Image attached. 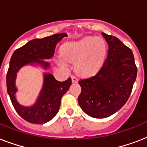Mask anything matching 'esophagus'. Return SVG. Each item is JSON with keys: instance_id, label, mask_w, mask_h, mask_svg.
Here are the masks:
<instances>
[{"instance_id": "obj_1", "label": "esophagus", "mask_w": 147, "mask_h": 147, "mask_svg": "<svg viewBox=\"0 0 147 147\" xmlns=\"http://www.w3.org/2000/svg\"><path fill=\"white\" fill-rule=\"evenodd\" d=\"M78 78L75 77V76H71V82L72 83H77L78 82Z\"/></svg>"}]
</instances>
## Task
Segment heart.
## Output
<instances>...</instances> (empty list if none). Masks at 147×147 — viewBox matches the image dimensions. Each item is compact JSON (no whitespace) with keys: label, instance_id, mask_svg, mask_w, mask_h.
<instances>
[{"label":"heart","instance_id":"obj_1","mask_svg":"<svg viewBox=\"0 0 147 147\" xmlns=\"http://www.w3.org/2000/svg\"><path fill=\"white\" fill-rule=\"evenodd\" d=\"M61 65L76 62V70L83 76H91L100 69L106 55V45L100 38L85 37L66 42L62 49Z\"/></svg>","mask_w":147,"mask_h":147}]
</instances>
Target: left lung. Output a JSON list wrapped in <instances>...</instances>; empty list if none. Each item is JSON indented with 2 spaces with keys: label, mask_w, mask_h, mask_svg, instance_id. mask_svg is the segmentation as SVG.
I'll return each instance as SVG.
<instances>
[{
  "label": "left lung",
  "mask_w": 147,
  "mask_h": 147,
  "mask_svg": "<svg viewBox=\"0 0 147 147\" xmlns=\"http://www.w3.org/2000/svg\"><path fill=\"white\" fill-rule=\"evenodd\" d=\"M108 53L100 71L81 80L78 102L82 110L94 118L111 116L125 105L137 78V69L131 49L114 36L101 33Z\"/></svg>",
  "instance_id": "1"
}]
</instances>
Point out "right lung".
I'll list each match as a JSON object with an SVG mask.
<instances>
[{
    "instance_id": "1",
    "label": "right lung",
    "mask_w": 147,
    "mask_h": 147,
    "mask_svg": "<svg viewBox=\"0 0 147 147\" xmlns=\"http://www.w3.org/2000/svg\"><path fill=\"white\" fill-rule=\"evenodd\" d=\"M65 33H57L42 39H34L14 51L10 59L7 74V89L13 106L22 118L30 123L43 124L51 121L59 111L62 96L71 85V78L65 82H59L53 74L43 72L42 87L35 103L24 106L18 102L16 94L18 92L16 79L20 69L26 65L50 69V62L44 59L53 57L56 44L67 36Z\"/></svg>"
}]
</instances>
